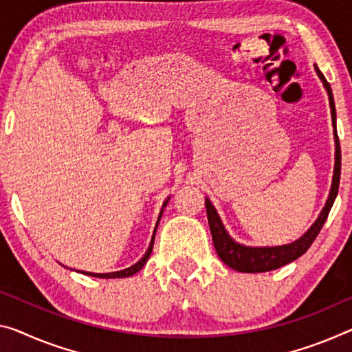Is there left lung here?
I'll use <instances>...</instances> for the list:
<instances>
[{
  "label": "left lung",
  "instance_id": "8db88e82",
  "mask_svg": "<svg viewBox=\"0 0 352 352\" xmlns=\"http://www.w3.org/2000/svg\"><path fill=\"white\" fill-rule=\"evenodd\" d=\"M316 72L322 80L324 86H326L327 94H329V102H331V110H332V122H333V133H335V171H333V181H332V188L331 193H329L327 203L324 209L321 210L320 217L311 225V228L308 230L300 239L294 241L293 244L288 245H280V247H245L237 244L228 236V232L221 225V220L215 212L212 204H210L209 199H206V212H208V221L210 234H212L214 247L217 250V255L220 256L221 261H223L226 266L231 269L239 270V272H267V270H274L285 266L291 261H294L299 256L304 255V253L310 248L313 241L316 239V236L320 234L322 228L324 221L327 220V215L331 212V208L335 201V197L338 193V184H340V171H342V149H340V140L337 133V113H335V104H333V96L331 85L327 83V80L324 78L321 70L316 67Z\"/></svg>",
  "mask_w": 352,
  "mask_h": 352
}]
</instances>
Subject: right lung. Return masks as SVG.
I'll return each mask as SVG.
<instances>
[{
	"instance_id": "right-lung-1",
	"label": "right lung",
	"mask_w": 352,
	"mask_h": 352,
	"mask_svg": "<svg viewBox=\"0 0 352 352\" xmlns=\"http://www.w3.org/2000/svg\"><path fill=\"white\" fill-rule=\"evenodd\" d=\"M159 220H160V217H159ZM159 220H157V225H159ZM155 230H157V226H155ZM155 230H154V234H155ZM154 234H153V239H151V245L148 248V252H146L144 256L140 259L137 264H133V266L124 269V270H118V272H110V274H93V272H85V274L91 275V277H99V278H122V277H131V275L137 274L151 256V252H153V247H154Z\"/></svg>"
}]
</instances>
